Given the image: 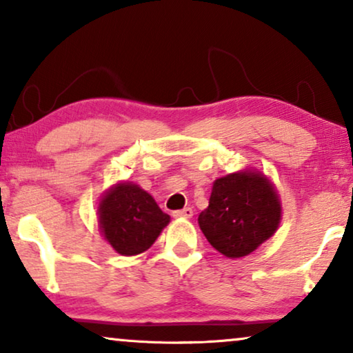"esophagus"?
<instances>
[{
    "label": "esophagus",
    "mask_w": 353,
    "mask_h": 353,
    "mask_svg": "<svg viewBox=\"0 0 353 353\" xmlns=\"http://www.w3.org/2000/svg\"><path fill=\"white\" fill-rule=\"evenodd\" d=\"M173 216H175V219H191L192 209H191V207H185V209L173 212Z\"/></svg>",
    "instance_id": "esophagus-1"
}]
</instances>
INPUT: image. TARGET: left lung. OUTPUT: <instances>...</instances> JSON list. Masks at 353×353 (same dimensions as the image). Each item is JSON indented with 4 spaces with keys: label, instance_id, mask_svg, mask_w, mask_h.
<instances>
[{
    "label": "left lung",
    "instance_id": "left-lung-1",
    "mask_svg": "<svg viewBox=\"0 0 353 353\" xmlns=\"http://www.w3.org/2000/svg\"><path fill=\"white\" fill-rule=\"evenodd\" d=\"M281 216L276 186L263 172L249 167L216 178L209 207L197 221L212 248L228 259H241L276 233Z\"/></svg>",
    "mask_w": 353,
    "mask_h": 353
}]
</instances>
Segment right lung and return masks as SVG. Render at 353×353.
Instances as JSON below:
<instances>
[{
    "instance_id": "obj_1",
    "label": "right lung",
    "mask_w": 353,
    "mask_h": 353,
    "mask_svg": "<svg viewBox=\"0 0 353 353\" xmlns=\"http://www.w3.org/2000/svg\"><path fill=\"white\" fill-rule=\"evenodd\" d=\"M101 234L115 252L132 257L146 252L170 223L154 197L133 181H117L103 192L98 204Z\"/></svg>"
}]
</instances>
